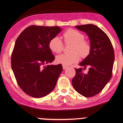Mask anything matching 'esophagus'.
Wrapping results in <instances>:
<instances>
[{"label": "esophagus", "instance_id": "esophagus-1", "mask_svg": "<svg viewBox=\"0 0 123 123\" xmlns=\"http://www.w3.org/2000/svg\"><path fill=\"white\" fill-rule=\"evenodd\" d=\"M68 67L67 66V65H62V68L64 69H66L67 68H68Z\"/></svg>", "mask_w": 123, "mask_h": 123}]
</instances>
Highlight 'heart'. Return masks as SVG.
Returning a JSON list of instances; mask_svg holds the SVG:
<instances>
[{"label": "heart", "mask_w": 123, "mask_h": 123, "mask_svg": "<svg viewBox=\"0 0 123 123\" xmlns=\"http://www.w3.org/2000/svg\"><path fill=\"white\" fill-rule=\"evenodd\" d=\"M65 43H73L71 52V54H64L56 57V61L58 64L69 65L78 62L80 57L85 58L90 54L91 44L89 41L85 40L83 33L74 29H69L63 34ZM49 49L56 54L61 52L64 48V44L60 37L55 36L52 38L49 42Z\"/></svg>", "instance_id": "b5f03b06"}]
</instances>
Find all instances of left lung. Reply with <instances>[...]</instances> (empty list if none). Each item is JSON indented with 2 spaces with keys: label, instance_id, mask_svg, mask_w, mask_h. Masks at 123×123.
<instances>
[{
  "label": "left lung",
  "instance_id": "left-lung-1",
  "mask_svg": "<svg viewBox=\"0 0 123 123\" xmlns=\"http://www.w3.org/2000/svg\"><path fill=\"white\" fill-rule=\"evenodd\" d=\"M75 27L88 35L91 51L79 64L85 67L84 69L89 67V71L85 73L83 68H75V75L72 85L82 96L92 97L102 90L112 77L114 51L108 36L96 25L86 24Z\"/></svg>",
  "mask_w": 123,
  "mask_h": 123
}]
</instances>
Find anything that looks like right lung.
I'll return each mask as SVG.
<instances>
[{
    "mask_svg": "<svg viewBox=\"0 0 123 123\" xmlns=\"http://www.w3.org/2000/svg\"><path fill=\"white\" fill-rule=\"evenodd\" d=\"M56 27L31 25L19 34L11 56V67L24 92L40 98L54 89L62 71L61 64L49 65L55 59L49 42L62 31Z\"/></svg>",
    "mask_w": 123,
    "mask_h": 123,
    "instance_id": "obj_1",
    "label": "right lung"
}]
</instances>
